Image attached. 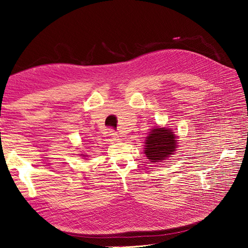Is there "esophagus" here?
I'll use <instances>...</instances> for the list:
<instances>
[{
    "mask_svg": "<svg viewBox=\"0 0 248 248\" xmlns=\"http://www.w3.org/2000/svg\"><path fill=\"white\" fill-rule=\"evenodd\" d=\"M109 136H110V138H111L112 140L118 141V140H120V137L118 136V133H117L114 129H109Z\"/></svg>",
    "mask_w": 248,
    "mask_h": 248,
    "instance_id": "obj_1",
    "label": "esophagus"
}]
</instances>
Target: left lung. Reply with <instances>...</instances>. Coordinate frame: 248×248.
<instances>
[{
  "label": "left lung",
  "instance_id": "8db88e82",
  "mask_svg": "<svg viewBox=\"0 0 248 248\" xmlns=\"http://www.w3.org/2000/svg\"><path fill=\"white\" fill-rule=\"evenodd\" d=\"M177 138L172 131L168 128L152 129L151 133L147 137L145 154L151 162H158L166 160L169 155L176 151Z\"/></svg>",
  "mask_w": 248,
  "mask_h": 248
}]
</instances>
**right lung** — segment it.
Masks as SVG:
<instances>
[{"label": "right lung", "mask_w": 248, "mask_h": 248, "mask_svg": "<svg viewBox=\"0 0 248 248\" xmlns=\"http://www.w3.org/2000/svg\"><path fill=\"white\" fill-rule=\"evenodd\" d=\"M84 156H85V155H84Z\"/></svg>", "instance_id": "1"}]
</instances>
